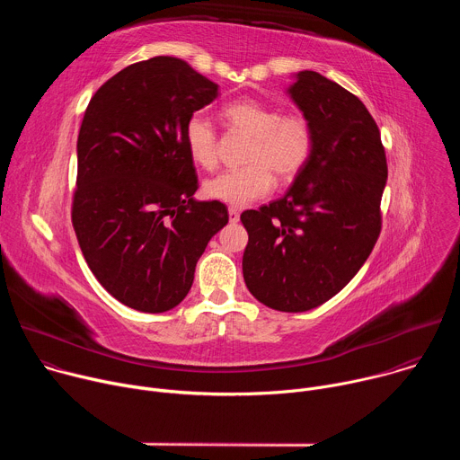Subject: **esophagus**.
Segmentation results:
<instances>
[{
  "label": "esophagus",
  "mask_w": 460,
  "mask_h": 460,
  "mask_svg": "<svg viewBox=\"0 0 460 460\" xmlns=\"http://www.w3.org/2000/svg\"><path fill=\"white\" fill-rule=\"evenodd\" d=\"M229 220H231L233 224H236V222L240 220V213H238L236 209H233V208H229Z\"/></svg>",
  "instance_id": "esophagus-1"
}]
</instances>
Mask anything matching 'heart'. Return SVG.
Here are the masks:
<instances>
[{"instance_id":"1","label":"heart","mask_w":460,"mask_h":460,"mask_svg":"<svg viewBox=\"0 0 460 460\" xmlns=\"http://www.w3.org/2000/svg\"><path fill=\"white\" fill-rule=\"evenodd\" d=\"M224 116L252 140L245 167L220 172L204 183L208 199L233 208L249 206L271 192L275 183L271 172L288 181L305 165L313 147V130L304 116H282L279 109L251 98L229 103ZM183 137L196 165L204 169L217 165V130L206 116L192 114L185 123Z\"/></svg>"}]
</instances>
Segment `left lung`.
Segmentation results:
<instances>
[{"label": "left lung", "instance_id": "8db88e82", "mask_svg": "<svg viewBox=\"0 0 460 460\" xmlns=\"http://www.w3.org/2000/svg\"><path fill=\"white\" fill-rule=\"evenodd\" d=\"M286 93L311 125L313 147L280 200L242 213V271L258 302L300 313L335 296L364 266L380 234L387 164L355 94L314 71L296 73Z\"/></svg>", "mask_w": 460, "mask_h": 460}]
</instances>
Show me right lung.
Instances as JSON below:
<instances>
[{
  "label": "right lung",
  "instance_id": "obj_1",
  "mask_svg": "<svg viewBox=\"0 0 460 460\" xmlns=\"http://www.w3.org/2000/svg\"><path fill=\"white\" fill-rule=\"evenodd\" d=\"M218 85L172 56L128 65L105 82L78 135L73 226L98 282L121 304L164 313L189 293L196 261L229 222L199 202L185 123Z\"/></svg>",
  "mask_w": 460,
  "mask_h": 460
}]
</instances>
